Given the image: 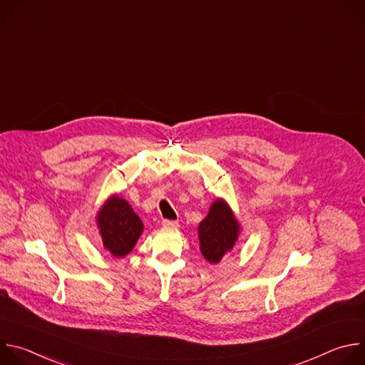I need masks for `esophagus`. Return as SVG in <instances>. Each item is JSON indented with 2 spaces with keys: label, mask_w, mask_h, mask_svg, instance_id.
<instances>
[{
  "label": "esophagus",
  "mask_w": 365,
  "mask_h": 365,
  "mask_svg": "<svg viewBox=\"0 0 365 365\" xmlns=\"http://www.w3.org/2000/svg\"><path fill=\"white\" fill-rule=\"evenodd\" d=\"M162 224L166 228H178L179 227V221H172V220H163Z\"/></svg>",
  "instance_id": "esophagus-1"
}]
</instances>
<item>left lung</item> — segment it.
I'll return each instance as SVG.
<instances>
[{
	"mask_svg": "<svg viewBox=\"0 0 365 365\" xmlns=\"http://www.w3.org/2000/svg\"><path fill=\"white\" fill-rule=\"evenodd\" d=\"M238 224L224 200H217L207 217L199 224L200 251L210 263H220L227 251L234 247Z\"/></svg>",
	"mask_w": 365,
	"mask_h": 365,
	"instance_id": "8db88e82",
	"label": "left lung"
}]
</instances>
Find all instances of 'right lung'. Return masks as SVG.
Returning a JSON list of instances; mask_svg holds the SVG:
<instances>
[{"label": "right lung", "mask_w": 365, "mask_h": 365, "mask_svg": "<svg viewBox=\"0 0 365 365\" xmlns=\"http://www.w3.org/2000/svg\"><path fill=\"white\" fill-rule=\"evenodd\" d=\"M102 242L114 257L127 255L137 242L143 222L121 197H111L98 214Z\"/></svg>", "instance_id": "obj_1"}]
</instances>
